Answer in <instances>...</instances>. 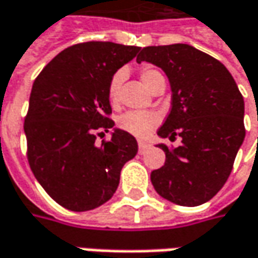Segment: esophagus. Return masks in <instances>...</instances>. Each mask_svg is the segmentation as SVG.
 <instances>
[{"instance_id":"esophagus-1","label":"esophagus","mask_w":258,"mask_h":258,"mask_svg":"<svg viewBox=\"0 0 258 258\" xmlns=\"http://www.w3.org/2000/svg\"><path fill=\"white\" fill-rule=\"evenodd\" d=\"M147 147H149V144H147L146 141H139V151H140V153H144Z\"/></svg>"}]
</instances>
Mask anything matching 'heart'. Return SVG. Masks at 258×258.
Here are the masks:
<instances>
[{"label":"heart","mask_w":258,"mask_h":258,"mask_svg":"<svg viewBox=\"0 0 258 258\" xmlns=\"http://www.w3.org/2000/svg\"><path fill=\"white\" fill-rule=\"evenodd\" d=\"M162 73H159L154 69L150 68H144L141 71V81L149 89L151 88L153 82L156 81L157 76H160ZM125 73L122 71H118L114 73V76L111 78L109 85H108V98L109 102L112 105H117L118 98H119V88L124 82ZM160 122V115L156 112H146V111H128L125 114H122L118 119V127L124 131H127L130 134L136 136V137H146L151 130L154 128L157 124Z\"/></svg>","instance_id":"heart-1"}]
</instances>
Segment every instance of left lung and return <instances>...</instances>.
Segmentation results:
<instances>
[{"label":"left lung","instance_id":"8db88e82","mask_svg":"<svg viewBox=\"0 0 258 258\" xmlns=\"http://www.w3.org/2000/svg\"><path fill=\"white\" fill-rule=\"evenodd\" d=\"M141 62L160 68L172 89V109L157 136L182 139L179 147L157 144L166 162L151 172V183L176 205H202L227 182L245 137L242 95L222 63L190 44L143 47Z\"/></svg>","mask_w":258,"mask_h":258}]
</instances>
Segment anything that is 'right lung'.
<instances>
[{"label": "right lung", "instance_id": "add662e5", "mask_svg": "<svg viewBox=\"0 0 258 258\" xmlns=\"http://www.w3.org/2000/svg\"><path fill=\"white\" fill-rule=\"evenodd\" d=\"M139 51L112 41L79 43L60 51L33 84L24 121L28 163L66 209L91 211L109 201L121 169L137 154V140L108 118V85ZM99 129H112L111 140L96 143Z\"/></svg>", "mask_w": 258, "mask_h": 258}]
</instances>
